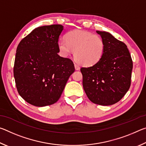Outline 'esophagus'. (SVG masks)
Here are the masks:
<instances>
[{
    "label": "esophagus",
    "mask_w": 146,
    "mask_h": 146,
    "mask_svg": "<svg viewBox=\"0 0 146 146\" xmlns=\"http://www.w3.org/2000/svg\"><path fill=\"white\" fill-rule=\"evenodd\" d=\"M75 68L76 70H80V66L77 65V64H75Z\"/></svg>",
    "instance_id": "esophagus-1"
}]
</instances>
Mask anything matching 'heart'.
<instances>
[{
	"mask_svg": "<svg viewBox=\"0 0 146 146\" xmlns=\"http://www.w3.org/2000/svg\"><path fill=\"white\" fill-rule=\"evenodd\" d=\"M58 45L64 56L70 55L75 50V60L87 67L97 64L104 52L102 38L97 35L82 29L69 32L66 39L59 40Z\"/></svg>",
	"mask_w": 146,
	"mask_h": 146,
	"instance_id": "heart-1",
	"label": "heart"
}]
</instances>
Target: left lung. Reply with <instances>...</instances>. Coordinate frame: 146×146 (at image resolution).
I'll list each match as a JSON object with an SVG mask.
<instances>
[{
    "label": "left lung",
    "mask_w": 146,
    "mask_h": 146,
    "mask_svg": "<svg viewBox=\"0 0 146 146\" xmlns=\"http://www.w3.org/2000/svg\"><path fill=\"white\" fill-rule=\"evenodd\" d=\"M104 43V52L97 64L81 68L84 90L94 104L110 106L129 90L133 61L127 46L106 31H97Z\"/></svg>",
    "instance_id": "left-lung-1"
}]
</instances>
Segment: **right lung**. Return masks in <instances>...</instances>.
Here are the masks:
<instances>
[{
  "instance_id": "right-lung-1",
  "label": "right lung",
  "mask_w": 146,
  "mask_h": 146,
  "mask_svg": "<svg viewBox=\"0 0 146 146\" xmlns=\"http://www.w3.org/2000/svg\"><path fill=\"white\" fill-rule=\"evenodd\" d=\"M64 27H38L19 44L13 75L21 97L38 107L57 102L69 77L75 71L70 58L58 55V41Z\"/></svg>"
}]
</instances>
